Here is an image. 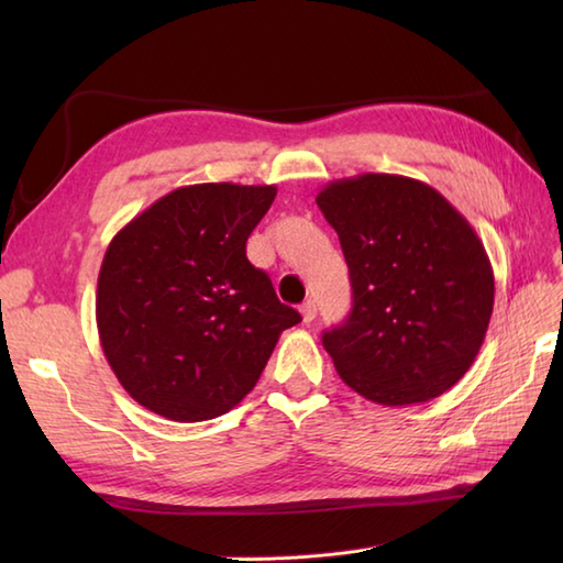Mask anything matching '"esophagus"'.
Masks as SVG:
<instances>
[{
    "instance_id": "obj_1",
    "label": "esophagus",
    "mask_w": 563,
    "mask_h": 563,
    "mask_svg": "<svg viewBox=\"0 0 563 563\" xmlns=\"http://www.w3.org/2000/svg\"><path fill=\"white\" fill-rule=\"evenodd\" d=\"M300 314H302L305 324H309V321H312V319L317 317V305H314V300H307V302L300 307Z\"/></svg>"
}]
</instances>
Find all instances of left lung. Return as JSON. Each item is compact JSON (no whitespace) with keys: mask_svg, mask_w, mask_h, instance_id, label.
<instances>
[{"mask_svg":"<svg viewBox=\"0 0 563 563\" xmlns=\"http://www.w3.org/2000/svg\"><path fill=\"white\" fill-rule=\"evenodd\" d=\"M353 307L321 343L361 397L406 406L457 385L494 312V271L472 224L409 176L361 174L321 188Z\"/></svg>","mask_w":563,"mask_h":563,"instance_id":"obj_1","label":"left lung"}]
</instances>
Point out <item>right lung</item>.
Here are the masks:
<instances>
[{"mask_svg":"<svg viewBox=\"0 0 563 563\" xmlns=\"http://www.w3.org/2000/svg\"><path fill=\"white\" fill-rule=\"evenodd\" d=\"M275 186L176 188L118 232L99 271L97 327L123 389L169 421L222 416L256 387L302 317L246 258Z\"/></svg>","mask_w":563,"mask_h":563,"instance_id":"add662e5","label":"right lung"}]
</instances>
